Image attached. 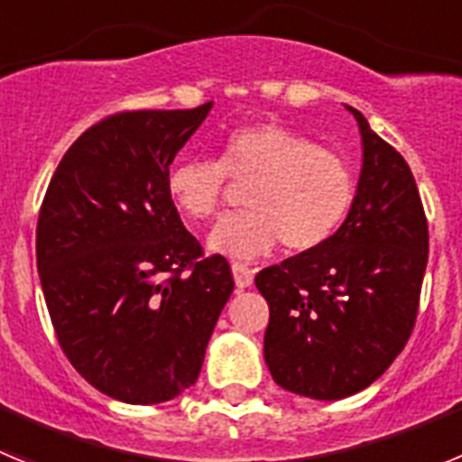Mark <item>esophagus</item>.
I'll return each instance as SVG.
<instances>
[{
	"mask_svg": "<svg viewBox=\"0 0 462 462\" xmlns=\"http://www.w3.org/2000/svg\"><path fill=\"white\" fill-rule=\"evenodd\" d=\"M231 273H234L236 287L238 289L252 287V282H254V271H252L250 266H245V263H234V266H231Z\"/></svg>",
	"mask_w": 462,
	"mask_h": 462,
	"instance_id": "obj_1",
	"label": "esophagus"
}]
</instances>
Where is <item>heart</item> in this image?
<instances>
[{
    "label": "heart",
    "instance_id": "b5f03b06",
    "mask_svg": "<svg viewBox=\"0 0 462 462\" xmlns=\"http://www.w3.org/2000/svg\"><path fill=\"white\" fill-rule=\"evenodd\" d=\"M228 178L250 185V210L212 228L208 250L234 261L259 259L280 240L289 252L317 250L345 226L356 201V175L342 154L273 122L231 134L217 162H175L166 191L182 217L206 222L222 206Z\"/></svg>",
    "mask_w": 462,
    "mask_h": 462
}]
</instances>
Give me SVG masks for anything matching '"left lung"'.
Wrapping results in <instances>:
<instances>
[{
	"mask_svg": "<svg viewBox=\"0 0 462 462\" xmlns=\"http://www.w3.org/2000/svg\"><path fill=\"white\" fill-rule=\"evenodd\" d=\"M363 164L345 226L317 250L254 277L271 319L263 358L275 383L312 400L368 389L407 345L428 263L414 175L356 108Z\"/></svg>",
	"mask_w": 462,
	"mask_h": 462,
	"instance_id": "obj_1",
	"label": "left lung"
}]
</instances>
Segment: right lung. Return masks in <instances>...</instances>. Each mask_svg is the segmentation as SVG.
<instances>
[{
    "label": "right lung",
    "instance_id": "1",
    "mask_svg": "<svg viewBox=\"0 0 462 462\" xmlns=\"http://www.w3.org/2000/svg\"><path fill=\"white\" fill-rule=\"evenodd\" d=\"M210 108L134 110L89 126L39 212L36 268L60 346L94 389L129 405L189 389L234 291L226 259H203L166 191L171 162Z\"/></svg>",
    "mask_w": 462,
    "mask_h": 462
}]
</instances>
